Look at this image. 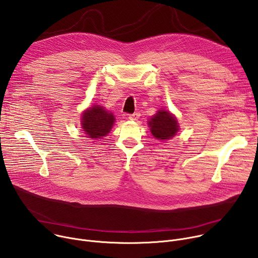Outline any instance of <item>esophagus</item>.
Instances as JSON below:
<instances>
[{"mask_svg":"<svg viewBox=\"0 0 258 258\" xmlns=\"http://www.w3.org/2000/svg\"><path fill=\"white\" fill-rule=\"evenodd\" d=\"M139 117H140V114H139V113H134V114H131V115L128 116L130 120H138Z\"/></svg>","mask_w":258,"mask_h":258,"instance_id":"34e87169","label":"esophagus"}]
</instances>
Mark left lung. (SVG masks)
Returning <instances> with one entry per match:
<instances>
[{
	"label": "left lung",
	"mask_w": 258,
	"mask_h": 258,
	"mask_svg": "<svg viewBox=\"0 0 258 258\" xmlns=\"http://www.w3.org/2000/svg\"><path fill=\"white\" fill-rule=\"evenodd\" d=\"M148 125L153 137L161 141L173 138L179 128L176 117L164 109L158 110L155 115L149 118Z\"/></svg>",
	"instance_id": "obj_1"
}]
</instances>
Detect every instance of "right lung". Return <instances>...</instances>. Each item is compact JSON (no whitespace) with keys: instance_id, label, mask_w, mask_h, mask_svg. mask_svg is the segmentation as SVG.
<instances>
[{"instance_id":"right-lung-1","label":"right lung","mask_w":258,"mask_h":258,"mask_svg":"<svg viewBox=\"0 0 258 258\" xmlns=\"http://www.w3.org/2000/svg\"><path fill=\"white\" fill-rule=\"evenodd\" d=\"M115 122L113 113L107 111L101 105H93L82 114V128L92 140L102 139L111 131Z\"/></svg>"}]
</instances>
